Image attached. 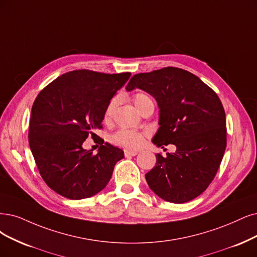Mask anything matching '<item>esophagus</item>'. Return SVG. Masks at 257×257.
I'll use <instances>...</instances> for the list:
<instances>
[{
    "label": "esophagus",
    "mask_w": 257,
    "mask_h": 257,
    "mask_svg": "<svg viewBox=\"0 0 257 257\" xmlns=\"http://www.w3.org/2000/svg\"><path fill=\"white\" fill-rule=\"evenodd\" d=\"M139 153L138 151H134V150H125V157L129 158V157H135L137 156Z\"/></svg>",
    "instance_id": "34e87169"
}]
</instances>
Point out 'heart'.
I'll use <instances>...</instances> for the list:
<instances>
[{
  "mask_svg": "<svg viewBox=\"0 0 257 257\" xmlns=\"http://www.w3.org/2000/svg\"><path fill=\"white\" fill-rule=\"evenodd\" d=\"M134 102L139 111H141L145 107V104L153 102L148 95L144 93H137L134 96ZM118 103V98L113 97L107 108L104 110V120L109 121L113 115V112L115 110ZM111 142L116 146L122 147L128 150H136L139 149L144 143V136L141 132L130 130V129H119L115 134H113L111 137Z\"/></svg>",
  "mask_w": 257,
  "mask_h": 257,
  "instance_id": "b5f03b06",
  "label": "heart"
}]
</instances>
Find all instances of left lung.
I'll use <instances>...</instances> for the list:
<instances>
[{
	"label": "left lung",
	"instance_id": "1",
	"mask_svg": "<svg viewBox=\"0 0 257 257\" xmlns=\"http://www.w3.org/2000/svg\"><path fill=\"white\" fill-rule=\"evenodd\" d=\"M140 89L159 107L157 147L173 144L175 154H156V166L145 175L156 195L165 201L184 203L211 184L226 146L225 113L217 94L194 74L164 68L135 75L128 92Z\"/></svg>",
	"mask_w": 257,
	"mask_h": 257
}]
</instances>
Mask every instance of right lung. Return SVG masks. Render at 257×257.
Returning a JSON list of instances; mask_svg holds the SVG:
<instances>
[{
  "label": "right lung",
  "instance_id": "1",
  "mask_svg": "<svg viewBox=\"0 0 257 257\" xmlns=\"http://www.w3.org/2000/svg\"><path fill=\"white\" fill-rule=\"evenodd\" d=\"M131 73L103 74L88 70L65 73L39 93L32 108L28 142L44 182L72 200L90 198L107 186L118 147L104 143L96 155L83 142L102 128L104 110Z\"/></svg>",
  "mask_w": 257,
  "mask_h": 257
}]
</instances>
